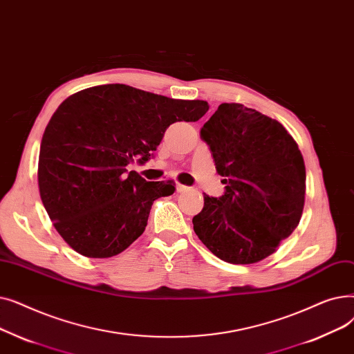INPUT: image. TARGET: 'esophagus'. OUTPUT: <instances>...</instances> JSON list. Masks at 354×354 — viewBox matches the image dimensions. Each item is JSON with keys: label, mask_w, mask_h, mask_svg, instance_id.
I'll return each mask as SVG.
<instances>
[{"label": "esophagus", "mask_w": 354, "mask_h": 354, "mask_svg": "<svg viewBox=\"0 0 354 354\" xmlns=\"http://www.w3.org/2000/svg\"><path fill=\"white\" fill-rule=\"evenodd\" d=\"M177 192L178 193H183V192H187L189 190V187L187 186H184V184H180V183H177Z\"/></svg>", "instance_id": "obj_1"}]
</instances>
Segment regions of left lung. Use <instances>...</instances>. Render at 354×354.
<instances>
[{
  "label": "left lung",
  "instance_id": "8db88e82",
  "mask_svg": "<svg viewBox=\"0 0 354 354\" xmlns=\"http://www.w3.org/2000/svg\"><path fill=\"white\" fill-rule=\"evenodd\" d=\"M223 177L193 229L213 255L248 265L272 255L299 223L306 200L301 151L278 121L241 104H222L200 131Z\"/></svg>",
  "mask_w": 354,
  "mask_h": 354
}]
</instances>
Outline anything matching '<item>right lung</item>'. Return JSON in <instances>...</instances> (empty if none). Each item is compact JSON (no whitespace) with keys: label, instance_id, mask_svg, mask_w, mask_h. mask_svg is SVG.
Returning <instances> with one entry per match:
<instances>
[{"label":"right lung","instance_id":"add662e5","mask_svg":"<svg viewBox=\"0 0 354 354\" xmlns=\"http://www.w3.org/2000/svg\"><path fill=\"white\" fill-rule=\"evenodd\" d=\"M206 100L173 99L132 86L100 85L67 97L43 133L39 190L64 242L88 258L121 254L145 230L151 206L176 183L127 170L148 161L165 129L196 122Z\"/></svg>","mask_w":354,"mask_h":354}]
</instances>
